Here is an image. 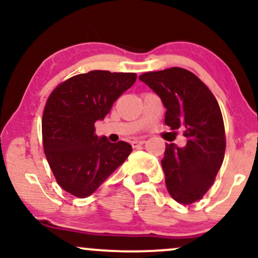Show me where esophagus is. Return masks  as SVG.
Wrapping results in <instances>:
<instances>
[{"label": "esophagus", "mask_w": 258, "mask_h": 258, "mask_svg": "<svg viewBox=\"0 0 258 258\" xmlns=\"http://www.w3.org/2000/svg\"><path fill=\"white\" fill-rule=\"evenodd\" d=\"M144 143H146V141H144V139H135V141H132V147L138 148V147L143 146Z\"/></svg>", "instance_id": "esophagus-1"}]
</instances>
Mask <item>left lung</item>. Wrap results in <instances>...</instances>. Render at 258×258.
I'll return each mask as SVG.
<instances>
[{"instance_id": "obj_1", "label": "left lung", "mask_w": 258, "mask_h": 258, "mask_svg": "<svg viewBox=\"0 0 258 258\" xmlns=\"http://www.w3.org/2000/svg\"><path fill=\"white\" fill-rule=\"evenodd\" d=\"M139 80L166 108L165 123L171 130H184L186 146L166 144L161 165L171 197L190 205L211 188L223 162L226 132L220 105L209 87L182 68L144 73Z\"/></svg>"}]
</instances>
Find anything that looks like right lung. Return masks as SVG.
<instances>
[{"mask_svg":"<svg viewBox=\"0 0 258 258\" xmlns=\"http://www.w3.org/2000/svg\"><path fill=\"white\" fill-rule=\"evenodd\" d=\"M135 73L92 70L59 84L49 94L42 116L44 155L55 180L74 197L87 198L125 162L126 142L98 138L94 122L136 82Z\"/></svg>","mask_w":258,"mask_h":258,"instance_id":"obj_1","label":"right lung"}]
</instances>
